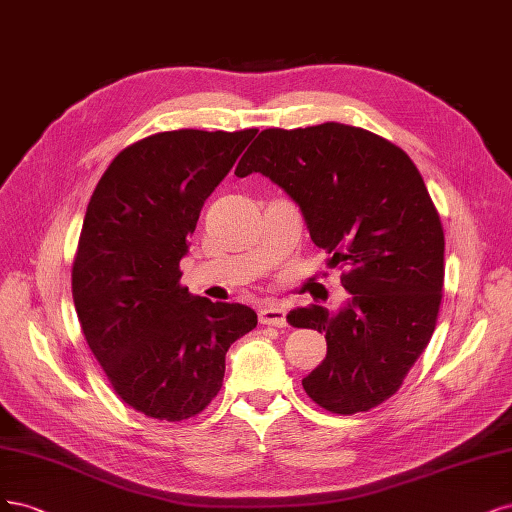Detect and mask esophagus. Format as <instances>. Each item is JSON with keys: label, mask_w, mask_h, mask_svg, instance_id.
Returning a JSON list of instances; mask_svg holds the SVG:
<instances>
[{"label": "esophagus", "mask_w": 512, "mask_h": 512, "mask_svg": "<svg viewBox=\"0 0 512 512\" xmlns=\"http://www.w3.org/2000/svg\"><path fill=\"white\" fill-rule=\"evenodd\" d=\"M259 321L263 325H272V327H285L287 325V310L268 304L259 310Z\"/></svg>", "instance_id": "1"}]
</instances>
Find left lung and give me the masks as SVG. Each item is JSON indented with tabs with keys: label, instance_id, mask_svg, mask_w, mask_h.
I'll list each match as a JSON object with an SVG mask.
<instances>
[{
	"label": "left lung",
	"instance_id": "1",
	"mask_svg": "<svg viewBox=\"0 0 512 512\" xmlns=\"http://www.w3.org/2000/svg\"><path fill=\"white\" fill-rule=\"evenodd\" d=\"M259 172L300 206L312 242L344 268L338 312L291 310L293 327L325 334L327 355L304 381L336 415L383 404L430 342L444 280V232L415 163L361 127L263 129L236 168Z\"/></svg>",
	"mask_w": 512,
	"mask_h": 512
}]
</instances>
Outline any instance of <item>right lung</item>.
Masks as SVG:
<instances>
[{"instance_id":"1","label":"right lung","mask_w":512,"mask_h":512,"mask_svg":"<svg viewBox=\"0 0 512 512\" xmlns=\"http://www.w3.org/2000/svg\"><path fill=\"white\" fill-rule=\"evenodd\" d=\"M257 134L176 129L112 159L82 221L72 295L82 334L119 398L146 417L185 421L217 398L225 353L255 310L180 285V259L208 195Z\"/></svg>"}]
</instances>
